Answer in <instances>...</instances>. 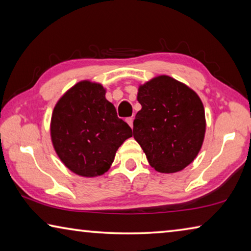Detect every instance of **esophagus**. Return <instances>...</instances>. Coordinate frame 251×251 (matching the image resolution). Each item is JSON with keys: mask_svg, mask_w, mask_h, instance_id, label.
I'll return each instance as SVG.
<instances>
[{"mask_svg": "<svg viewBox=\"0 0 251 251\" xmlns=\"http://www.w3.org/2000/svg\"><path fill=\"white\" fill-rule=\"evenodd\" d=\"M126 122H127V124H128L131 128H133V122H134V118L133 117H128V118H126Z\"/></svg>", "mask_w": 251, "mask_h": 251, "instance_id": "34e87169", "label": "esophagus"}]
</instances>
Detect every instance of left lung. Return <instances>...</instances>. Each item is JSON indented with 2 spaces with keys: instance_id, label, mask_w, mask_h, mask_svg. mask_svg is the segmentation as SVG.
Listing matches in <instances>:
<instances>
[{
  "instance_id": "8db88e82",
  "label": "left lung",
  "mask_w": 251,
  "mask_h": 251,
  "mask_svg": "<svg viewBox=\"0 0 251 251\" xmlns=\"http://www.w3.org/2000/svg\"><path fill=\"white\" fill-rule=\"evenodd\" d=\"M142 109L134 121V138L158 173L180 172L202 146L206 117L202 101L186 84L159 75L139 85Z\"/></svg>"
}]
</instances>
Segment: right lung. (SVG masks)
<instances>
[{"label":"right lung","mask_w":251,"mask_h":251,"mask_svg":"<svg viewBox=\"0 0 251 251\" xmlns=\"http://www.w3.org/2000/svg\"><path fill=\"white\" fill-rule=\"evenodd\" d=\"M105 94L103 85L84 79L66 91L54 106L50 141L62 163L78 176L103 175L120 146L133 136Z\"/></svg>","instance_id":"obj_1"}]
</instances>
